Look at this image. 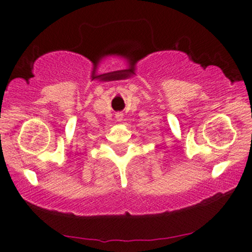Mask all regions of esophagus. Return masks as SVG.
<instances>
[{"label":"esophagus","mask_w":252,"mask_h":252,"mask_svg":"<svg viewBox=\"0 0 252 252\" xmlns=\"http://www.w3.org/2000/svg\"><path fill=\"white\" fill-rule=\"evenodd\" d=\"M115 117L117 119V121H122V119H123V113H122V111H117V113L115 114Z\"/></svg>","instance_id":"esophagus-1"}]
</instances>
